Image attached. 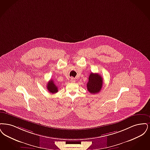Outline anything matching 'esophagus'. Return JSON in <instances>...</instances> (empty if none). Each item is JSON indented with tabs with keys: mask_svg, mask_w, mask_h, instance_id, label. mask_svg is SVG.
I'll return each mask as SVG.
<instances>
[{
	"mask_svg": "<svg viewBox=\"0 0 150 150\" xmlns=\"http://www.w3.org/2000/svg\"><path fill=\"white\" fill-rule=\"evenodd\" d=\"M70 81H71V82H72V83L76 82V80H75V79L74 78H71Z\"/></svg>",
	"mask_w": 150,
	"mask_h": 150,
	"instance_id": "1",
	"label": "esophagus"
}]
</instances>
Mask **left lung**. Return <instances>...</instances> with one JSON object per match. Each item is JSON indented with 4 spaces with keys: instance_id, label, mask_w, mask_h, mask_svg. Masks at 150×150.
I'll return each instance as SVG.
<instances>
[{
    "instance_id": "left-lung-1",
    "label": "left lung",
    "mask_w": 150,
    "mask_h": 150,
    "mask_svg": "<svg viewBox=\"0 0 150 150\" xmlns=\"http://www.w3.org/2000/svg\"><path fill=\"white\" fill-rule=\"evenodd\" d=\"M103 85V80L101 76L98 73H91L88 77L87 83V90L92 94H95L101 91Z\"/></svg>"
}]
</instances>
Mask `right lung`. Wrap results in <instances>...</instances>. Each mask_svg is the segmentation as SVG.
Masks as SVG:
<instances>
[{
  "mask_svg": "<svg viewBox=\"0 0 150 150\" xmlns=\"http://www.w3.org/2000/svg\"><path fill=\"white\" fill-rule=\"evenodd\" d=\"M46 87L48 91L52 93H55L58 91V87L56 86L55 83H54V82L52 79H51L49 82H48Z\"/></svg>",
  "mask_w": 150,
  "mask_h": 150,
  "instance_id": "right-lung-1",
  "label": "right lung"
}]
</instances>
